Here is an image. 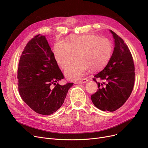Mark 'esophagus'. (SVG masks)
<instances>
[{"instance_id":"obj_1","label":"esophagus","mask_w":148,"mask_h":148,"mask_svg":"<svg viewBox=\"0 0 148 148\" xmlns=\"http://www.w3.org/2000/svg\"><path fill=\"white\" fill-rule=\"evenodd\" d=\"M88 81V80L87 79H83L81 80H79L78 82H75L76 84H82V83H86Z\"/></svg>"}]
</instances>
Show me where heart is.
Here are the masks:
<instances>
[{"label":"heart","mask_w":148,"mask_h":148,"mask_svg":"<svg viewBox=\"0 0 148 148\" xmlns=\"http://www.w3.org/2000/svg\"><path fill=\"white\" fill-rule=\"evenodd\" d=\"M113 45L109 39L95 35H75L68 42H58L54 47V56L58 64L66 69L77 59H79L65 72L68 79H80L90 69L97 71L104 68L109 62Z\"/></svg>","instance_id":"1"}]
</instances>
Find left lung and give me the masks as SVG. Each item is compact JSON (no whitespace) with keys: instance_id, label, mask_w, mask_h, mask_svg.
I'll return each instance as SVG.
<instances>
[{"instance_id":"obj_1","label":"left lung","mask_w":148,"mask_h":148,"mask_svg":"<svg viewBox=\"0 0 148 148\" xmlns=\"http://www.w3.org/2000/svg\"><path fill=\"white\" fill-rule=\"evenodd\" d=\"M114 39L112 56L106 67L94 75L98 89L90 97L94 106L103 111L114 112L122 107L133 91L135 81V67L132 54L122 39L110 30ZM104 80L101 87L96 79Z\"/></svg>"}]
</instances>
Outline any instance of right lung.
Returning a JSON list of instances; mask_svg holds the SVG:
<instances>
[{
	"label": "right lung",
	"instance_id": "obj_1",
	"mask_svg": "<svg viewBox=\"0 0 148 148\" xmlns=\"http://www.w3.org/2000/svg\"><path fill=\"white\" fill-rule=\"evenodd\" d=\"M19 94L37 113L49 115L63 104L73 83L61 86L64 79L45 36L38 34L27 42L20 58L17 70ZM53 84L56 86L51 88Z\"/></svg>",
	"mask_w": 148,
	"mask_h": 148
}]
</instances>
